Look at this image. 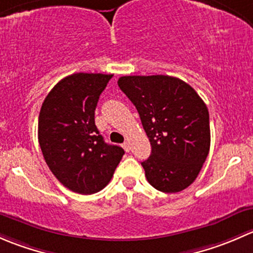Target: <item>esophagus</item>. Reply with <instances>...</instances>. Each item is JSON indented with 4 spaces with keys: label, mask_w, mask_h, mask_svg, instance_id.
Instances as JSON below:
<instances>
[{
    "label": "esophagus",
    "mask_w": 253,
    "mask_h": 253,
    "mask_svg": "<svg viewBox=\"0 0 253 253\" xmlns=\"http://www.w3.org/2000/svg\"><path fill=\"white\" fill-rule=\"evenodd\" d=\"M122 148H124L126 152H129V150H131V145H129L128 142H125L124 144H122Z\"/></svg>",
    "instance_id": "1"
}]
</instances>
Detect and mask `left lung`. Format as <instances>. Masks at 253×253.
I'll list each match as a JSON object with an SVG mask.
<instances>
[{
    "label": "left lung",
    "mask_w": 253,
    "mask_h": 253,
    "mask_svg": "<svg viewBox=\"0 0 253 253\" xmlns=\"http://www.w3.org/2000/svg\"><path fill=\"white\" fill-rule=\"evenodd\" d=\"M117 84L136 106L152 145L142 162L148 182L167 193L187 188L211 147L205 101L190 84L170 76H125Z\"/></svg>",
    "instance_id": "8db88e82"
}]
</instances>
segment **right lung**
Here are the masks:
<instances>
[{"label":"right lung","mask_w":253,"mask_h":253,"mask_svg":"<svg viewBox=\"0 0 253 253\" xmlns=\"http://www.w3.org/2000/svg\"><path fill=\"white\" fill-rule=\"evenodd\" d=\"M112 75L75 73L61 79L42 103L38 138L47 167L65 187L91 195L110 182L125 150L108 144L95 126L99 96Z\"/></svg>","instance_id":"1"}]
</instances>
